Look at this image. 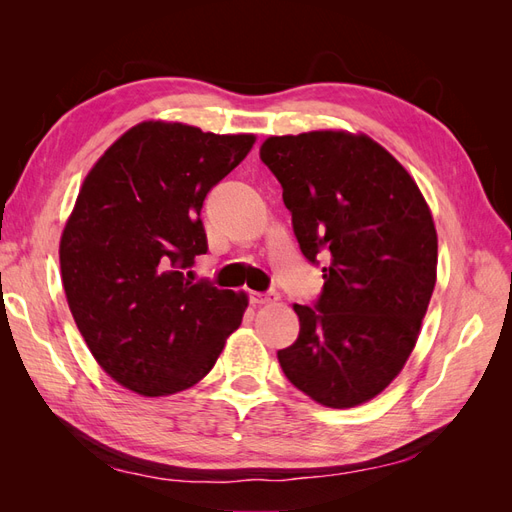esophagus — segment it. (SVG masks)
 <instances>
[{
	"label": "esophagus",
	"instance_id": "1",
	"mask_svg": "<svg viewBox=\"0 0 512 512\" xmlns=\"http://www.w3.org/2000/svg\"><path fill=\"white\" fill-rule=\"evenodd\" d=\"M277 301L275 292H250V303L252 305H269Z\"/></svg>",
	"mask_w": 512,
	"mask_h": 512
}]
</instances>
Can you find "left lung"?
<instances>
[{"instance_id": "left-lung-1", "label": "left lung", "mask_w": 512, "mask_h": 512, "mask_svg": "<svg viewBox=\"0 0 512 512\" xmlns=\"http://www.w3.org/2000/svg\"><path fill=\"white\" fill-rule=\"evenodd\" d=\"M260 160L282 183L309 262L324 252L314 307L277 352L286 378L327 408L380 395L412 354L438 269V235L416 181L367 134L269 136Z\"/></svg>"}]
</instances>
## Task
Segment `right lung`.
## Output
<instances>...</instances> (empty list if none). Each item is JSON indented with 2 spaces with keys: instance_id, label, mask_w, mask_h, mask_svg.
<instances>
[{
  "instance_id": "right-lung-1",
  "label": "right lung",
  "mask_w": 512,
  "mask_h": 512,
  "mask_svg": "<svg viewBox=\"0 0 512 512\" xmlns=\"http://www.w3.org/2000/svg\"><path fill=\"white\" fill-rule=\"evenodd\" d=\"M254 143V134L143 121L81 185L59 241L61 284L98 365L138 395L190 389L239 329L247 294L194 284L183 269L207 254V192Z\"/></svg>"
}]
</instances>
